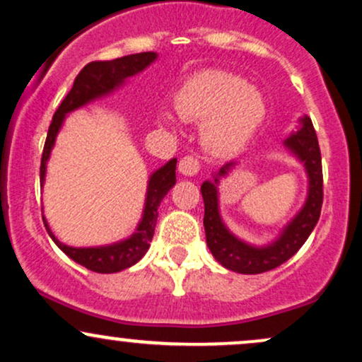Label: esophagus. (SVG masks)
Returning <instances> with one entry per match:
<instances>
[{
    "label": "esophagus",
    "mask_w": 362,
    "mask_h": 362,
    "mask_svg": "<svg viewBox=\"0 0 362 362\" xmlns=\"http://www.w3.org/2000/svg\"><path fill=\"white\" fill-rule=\"evenodd\" d=\"M199 170H201V165H199V160L194 156H184L178 163V172L185 177H194L197 175Z\"/></svg>",
    "instance_id": "esophagus-1"
}]
</instances>
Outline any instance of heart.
Listing matches in <instances>:
<instances>
[{"instance_id":"heart-1","label":"heart","mask_w":362,"mask_h":362,"mask_svg":"<svg viewBox=\"0 0 362 362\" xmlns=\"http://www.w3.org/2000/svg\"><path fill=\"white\" fill-rule=\"evenodd\" d=\"M175 107L182 119L202 122L201 143L214 156L243 149L267 115L264 93L221 69H202L187 78L175 93ZM158 119L165 126L177 122L168 110H161Z\"/></svg>"}]
</instances>
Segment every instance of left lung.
Masks as SVG:
<instances>
[{
	"instance_id": "1",
	"label": "left lung",
	"mask_w": 362,
	"mask_h": 362,
	"mask_svg": "<svg viewBox=\"0 0 362 362\" xmlns=\"http://www.w3.org/2000/svg\"><path fill=\"white\" fill-rule=\"evenodd\" d=\"M284 148L296 158L308 177V192L305 204L293 219L279 231V235L267 245H252L238 238L230 231L219 213V182L230 175L236 161L223 165L213 173V180H206L201 185L204 199V230L206 242L211 253L223 267L238 274H260L279 267L294 255L303 243L308 240L313 228L317 226L323 202L322 156L313 124L308 115L298 119L296 131L284 139Z\"/></svg>"
}]
</instances>
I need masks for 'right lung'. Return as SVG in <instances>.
<instances>
[{"mask_svg": "<svg viewBox=\"0 0 362 362\" xmlns=\"http://www.w3.org/2000/svg\"><path fill=\"white\" fill-rule=\"evenodd\" d=\"M156 59V52H139L119 57V59L114 61L90 62V64H86L81 69L73 83V88L69 90L64 100L61 102L59 109L56 110L51 126H49L47 139H45L44 144L42 161H40V187H44L47 161L51 158V151L54 144H56V138L59 134L62 124H64V119L71 112L81 109V107L88 105V103L95 100H100L107 95L122 88L129 78L143 73ZM175 168L177 158H173V160H170L168 163H165L163 167L155 170L149 175L143 216H141V221L136 226L134 233L127 236L126 240H120V242L110 245H100V247H69V245L61 243L54 236L51 228H49L47 219H45V216H42L45 230H47L52 242L69 259L86 267L88 271L98 274H114L124 271V269L131 267L136 262H139L144 257V253L148 252L149 242H151L153 235H155L158 207H160L165 195L168 194V190L177 182Z\"/></svg>", "mask_w": 362, "mask_h": 362, "instance_id": "add662e5", "label": "right lung"}]
</instances>
